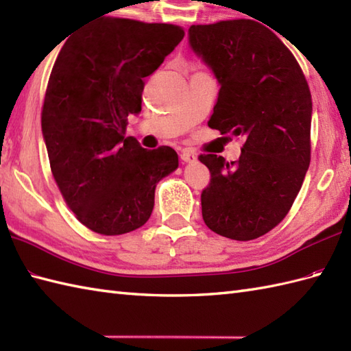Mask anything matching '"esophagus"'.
Wrapping results in <instances>:
<instances>
[{
	"mask_svg": "<svg viewBox=\"0 0 351 351\" xmlns=\"http://www.w3.org/2000/svg\"><path fill=\"white\" fill-rule=\"evenodd\" d=\"M181 160H182L184 162H195V161L197 160V156H196L195 152L184 151V152L181 154Z\"/></svg>",
	"mask_w": 351,
	"mask_h": 351,
	"instance_id": "obj_1",
	"label": "esophagus"
}]
</instances>
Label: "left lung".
<instances>
[{
  "label": "left lung",
  "mask_w": 351,
  "mask_h": 351,
  "mask_svg": "<svg viewBox=\"0 0 351 351\" xmlns=\"http://www.w3.org/2000/svg\"><path fill=\"white\" fill-rule=\"evenodd\" d=\"M189 43L220 84L208 126L244 137L238 161L199 156L211 173L200 196L204 221L230 240H255L285 219L309 167L306 78L279 37L256 21L191 25Z\"/></svg>",
  "instance_id": "obj_1"
}]
</instances>
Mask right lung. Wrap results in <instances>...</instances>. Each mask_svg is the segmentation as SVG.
I'll use <instances>...</instances> for the list:
<instances>
[{
	"label": "right lung",
	"mask_w": 351,
	"mask_h": 351,
	"mask_svg": "<svg viewBox=\"0 0 351 351\" xmlns=\"http://www.w3.org/2000/svg\"><path fill=\"white\" fill-rule=\"evenodd\" d=\"M184 29L106 18L69 37L58 52L42 107L52 176L77 219L93 232L122 235L143 226L155 189L178 169L169 146L125 137L141 111L143 78L158 69Z\"/></svg>",
	"instance_id": "obj_1"
}]
</instances>
